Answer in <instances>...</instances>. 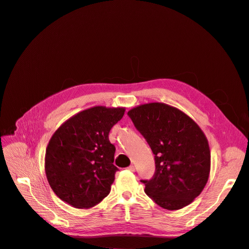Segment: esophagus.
<instances>
[{"label":"esophagus","mask_w":249,"mask_h":249,"mask_svg":"<svg viewBox=\"0 0 249 249\" xmlns=\"http://www.w3.org/2000/svg\"><path fill=\"white\" fill-rule=\"evenodd\" d=\"M127 169H128V171H130V172H134L135 171V166L134 165H130V166L127 167Z\"/></svg>","instance_id":"34e87169"}]
</instances>
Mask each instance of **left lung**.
Listing matches in <instances>:
<instances>
[{
	"mask_svg": "<svg viewBox=\"0 0 249 249\" xmlns=\"http://www.w3.org/2000/svg\"><path fill=\"white\" fill-rule=\"evenodd\" d=\"M128 116L154 154L153 177L141 179L146 195L166 210L191 204L210 174L211 153L202 129L187 114L163 103L140 105Z\"/></svg>",
	"mask_w": 249,
	"mask_h": 249,
	"instance_id": "left-lung-1",
	"label": "left lung"
}]
</instances>
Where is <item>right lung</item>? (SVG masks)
Wrapping results in <instances>:
<instances>
[{"instance_id": "add662e5", "label": "right lung", "mask_w": 249, "mask_h": 249, "mask_svg": "<svg viewBox=\"0 0 249 249\" xmlns=\"http://www.w3.org/2000/svg\"><path fill=\"white\" fill-rule=\"evenodd\" d=\"M124 112V108H89L70 118L52 135L45 153V174L60 200L88 209L109 195L118 171L109 132Z\"/></svg>"}]
</instances>
